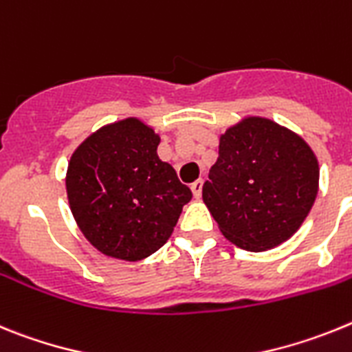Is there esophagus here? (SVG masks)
<instances>
[{
    "instance_id": "1",
    "label": "esophagus",
    "mask_w": 352,
    "mask_h": 352,
    "mask_svg": "<svg viewBox=\"0 0 352 352\" xmlns=\"http://www.w3.org/2000/svg\"><path fill=\"white\" fill-rule=\"evenodd\" d=\"M201 186H204V179L195 180L193 184H191V191H193L195 198H200L201 197Z\"/></svg>"
}]
</instances>
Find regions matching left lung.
<instances>
[{
  "instance_id": "1",
  "label": "left lung",
  "mask_w": 352,
  "mask_h": 352,
  "mask_svg": "<svg viewBox=\"0 0 352 352\" xmlns=\"http://www.w3.org/2000/svg\"><path fill=\"white\" fill-rule=\"evenodd\" d=\"M319 191V163L299 134L246 117L219 136L201 197L230 243L265 252L303 225Z\"/></svg>"
}]
</instances>
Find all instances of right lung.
<instances>
[{
  "label": "right lung",
  "mask_w": 352,
  "mask_h": 352,
  "mask_svg": "<svg viewBox=\"0 0 352 352\" xmlns=\"http://www.w3.org/2000/svg\"><path fill=\"white\" fill-rule=\"evenodd\" d=\"M159 134L140 118L102 125L69 161L67 198L94 248L138 262L172 235L193 193L157 155Z\"/></svg>",
  "instance_id": "1"
}]
</instances>
